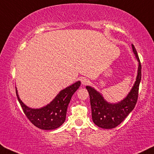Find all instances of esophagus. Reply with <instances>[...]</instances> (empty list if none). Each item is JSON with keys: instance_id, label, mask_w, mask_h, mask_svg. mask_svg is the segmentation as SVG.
Instances as JSON below:
<instances>
[{"instance_id": "34e87169", "label": "esophagus", "mask_w": 154, "mask_h": 154, "mask_svg": "<svg viewBox=\"0 0 154 154\" xmlns=\"http://www.w3.org/2000/svg\"><path fill=\"white\" fill-rule=\"evenodd\" d=\"M81 82H82V84L84 85V86L90 84V81H89L88 79H86V78H82V79H81Z\"/></svg>"}]
</instances>
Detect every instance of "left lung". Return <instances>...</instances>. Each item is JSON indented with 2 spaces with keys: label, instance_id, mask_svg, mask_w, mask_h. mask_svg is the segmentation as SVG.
<instances>
[{
  "label": "left lung",
  "instance_id": "obj_1",
  "mask_svg": "<svg viewBox=\"0 0 154 154\" xmlns=\"http://www.w3.org/2000/svg\"><path fill=\"white\" fill-rule=\"evenodd\" d=\"M131 45L133 51L138 61V68L135 84L125 99L114 104L108 102L104 99L102 94L95 89L89 86L86 87L90 96L92 119L97 127L106 129L116 127L127 118L136 106L141 81L142 67L136 48L133 44Z\"/></svg>",
  "mask_w": 154,
  "mask_h": 154
}]
</instances>
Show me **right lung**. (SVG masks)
Wrapping results in <instances>:
<instances>
[{
    "mask_svg": "<svg viewBox=\"0 0 154 154\" xmlns=\"http://www.w3.org/2000/svg\"><path fill=\"white\" fill-rule=\"evenodd\" d=\"M80 84L81 82L78 81L61 91L50 104L40 109H31L27 106L19 98L17 87L16 93L25 115L35 127L43 130H53L65 122L68 104Z\"/></svg>",
    "mask_w": 154,
    "mask_h": 154,
    "instance_id": "1",
    "label": "right lung"
}]
</instances>
